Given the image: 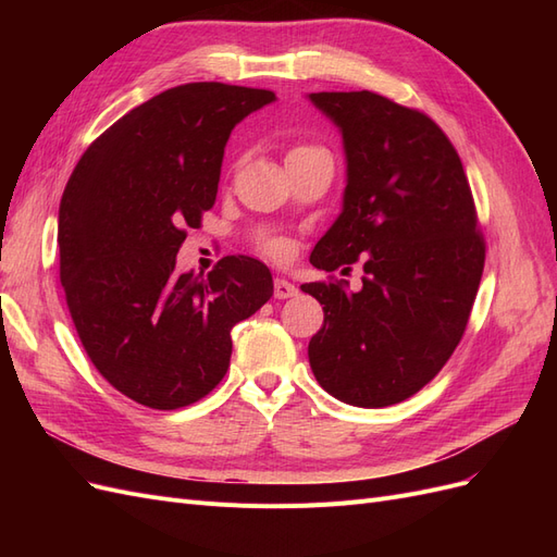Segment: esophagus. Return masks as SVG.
Segmentation results:
<instances>
[{
	"label": "esophagus",
	"instance_id": "34e87169",
	"mask_svg": "<svg viewBox=\"0 0 557 557\" xmlns=\"http://www.w3.org/2000/svg\"><path fill=\"white\" fill-rule=\"evenodd\" d=\"M297 285H293L290 281L285 278H276L274 281V297L276 299H290V297H297Z\"/></svg>",
	"mask_w": 557,
	"mask_h": 557
}]
</instances>
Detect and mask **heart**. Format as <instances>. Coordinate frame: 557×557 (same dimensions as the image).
Returning <instances> with one entry per match:
<instances>
[{"label": "heart", "instance_id": "obj_1", "mask_svg": "<svg viewBox=\"0 0 557 557\" xmlns=\"http://www.w3.org/2000/svg\"><path fill=\"white\" fill-rule=\"evenodd\" d=\"M313 153H325L323 148L320 146H311V144H297V146H293L290 150H288V158H299V156H313ZM264 250L269 252V256H283L285 252V246H283V242H267L264 244Z\"/></svg>", "mask_w": 557, "mask_h": 557}]
</instances>
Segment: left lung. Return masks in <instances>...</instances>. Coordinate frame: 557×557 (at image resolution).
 Here are the masks:
<instances>
[{"instance_id": "1", "label": "left lung", "mask_w": 557, "mask_h": 557, "mask_svg": "<svg viewBox=\"0 0 557 557\" xmlns=\"http://www.w3.org/2000/svg\"><path fill=\"white\" fill-rule=\"evenodd\" d=\"M309 99L342 129L346 153L344 207L311 264L364 262L358 293L346 281L301 285L325 311L309 362L332 397L391 407L440 374L465 334L485 262L474 197L430 115L369 90Z\"/></svg>"}]
</instances>
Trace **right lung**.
Returning a JSON list of instances; mask_svg holds the SVG:
<instances>
[{
    "mask_svg": "<svg viewBox=\"0 0 557 557\" xmlns=\"http://www.w3.org/2000/svg\"><path fill=\"white\" fill-rule=\"evenodd\" d=\"M274 99L227 83L170 88L99 134L66 181V307L97 372L148 409L209 395L230 367L232 327L274 295L272 272L248 256L176 274L185 230L215 201L230 132Z\"/></svg>",
    "mask_w": 557,
    "mask_h": 557,
    "instance_id": "obj_1",
    "label": "right lung"
}]
</instances>
